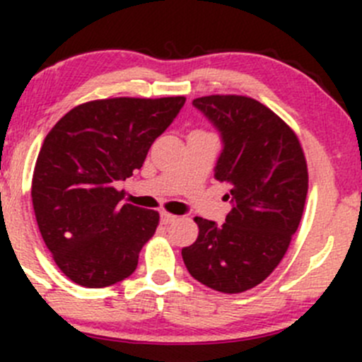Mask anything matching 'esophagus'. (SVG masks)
<instances>
[{
	"label": "esophagus",
	"instance_id": "esophagus-1",
	"mask_svg": "<svg viewBox=\"0 0 362 362\" xmlns=\"http://www.w3.org/2000/svg\"><path fill=\"white\" fill-rule=\"evenodd\" d=\"M177 221H178L177 215L168 214V211H163V214H160V222H163V224H173V222Z\"/></svg>",
	"mask_w": 362,
	"mask_h": 362
}]
</instances>
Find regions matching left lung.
Returning a JSON list of instances; mask_svg holds the SVG:
<instances>
[{
    "label": "left lung",
    "instance_id": "8db88e82",
    "mask_svg": "<svg viewBox=\"0 0 362 362\" xmlns=\"http://www.w3.org/2000/svg\"><path fill=\"white\" fill-rule=\"evenodd\" d=\"M192 105L222 134L214 177L231 185L233 208L222 226L196 217L198 238L182 257L203 286L238 294L268 279L289 249L308 192L305 152L293 127L257 100L211 94Z\"/></svg>",
    "mask_w": 362,
    "mask_h": 362
}]
</instances>
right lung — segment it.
Segmentation results:
<instances>
[{
    "instance_id": "add662e5",
    "label": "right lung",
    "mask_w": 362,
    "mask_h": 362,
    "mask_svg": "<svg viewBox=\"0 0 362 362\" xmlns=\"http://www.w3.org/2000/svg\"><path fill=\"white\" fill-rule=\"evenodd\" d=\"M184 96L108 98L71 108L49 131L31 182L36 222L57 268L101 289L127 279L159 224L156 210L120 203L115 187L144 166Z\"/></svg>"
}]
</instances>
